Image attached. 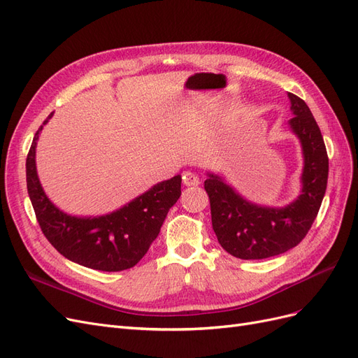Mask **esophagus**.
I'll list each match as a JSON object with an SVG mask.
<instances>
[{"label": "esophagus", "mask_w": 358, "mask_h": 358, "mask_svg": "<svg viewBox=\"0 0 358 358\" xmlns=\"http://www.w3.org/2000/svg\"><path fill=\"white\" fill-rule=\"evenodd\" d=\"M182 182H183V185H185V187H197L200 183V179H199L196 173L185 171L182 175Z\"/></svg>", "instance_id": "1"}]
</instances>
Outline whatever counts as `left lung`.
I'll list each match as a JSON object with an SVG mask.
<instances>
[{"label":"left lung","instance_id":"1","mask_svg":"<svg viewBox=\"0 0 358 358\" xmlns=\"http://www.w3.org/2000/svg\"><path fill=\"white\" fill-rule=\"evenodd\" d=\"M288 125L301 146L300 194L284 208L257 204L216 173L208 171L204 189L210 200L212 227L227 252L242 259H263L297 246L315 221L327 188L329 157L320 127L308 104L289 94Z\"/></svg>","mask_w":358,"mask_h":358}]
</instances>
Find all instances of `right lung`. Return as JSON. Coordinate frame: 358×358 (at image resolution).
Here are the masks:
<instances>
[{
  "mask_svg": "<svg viewBox=\"0 0 358 358\" xmlns=\"http://www.w3.org/2000/svg\"><path fill=\"white\" fill-rule=\"evenodd\" d=\"M50 113L32 140L27 157V188L43 234L70 262L80 266L121 272L145 257L159 234L161 225L180 197V175L155 183L110 213L76 216L57 208L43 189L36 167L37 140Z\"/></svg>",
  "mask_w": 358,
  "mask_h": 358,
  "instance_id": "obj_1",
  "label": "right lung"
}]
</instances>
